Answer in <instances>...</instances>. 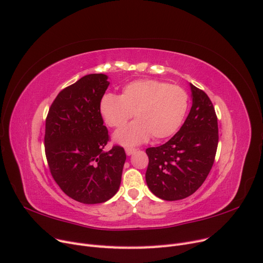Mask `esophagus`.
<instances>
[{
  "label": "esophagus",
  "instance_id": "obj_1",
  "mask_svg": "<svg viewBox=\"0 0 263 263\" xmlns=\"http://www.w3.org/2000/svg\"><path fill=\"white\" fill-rule=\"evenodd\" d=\"M135 152H136L135 148H132V147H127V148H125V154H127L128 156L132 155V154L135 153Z\"/></svg>",
  "mask_w": 263,
  "mask_h": 263
}]
</instances>
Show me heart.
<instances>
[{"instance_id":"b5f03b06","label":"heart","mask_w":263,"mask_h":263,"mask_svg":"<svg viewBox=\"0 0 263 263\" xmlns=\"http://www.w3.org/2000/svg\"><path fill=\"white\" fill-rule=\"evenodd\" d=\"M188 95L178 85L153 79H140L125 85L121 96L106 93L101 99L100 111L111 128L120 129L134 115L138 118L115 134L123 145H138L153 135L161 140L172 135L185 117Z\"/></svg>"}]
</instances>
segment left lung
Segmentation results:
<instances>
[{
	"label": "left lung",
	"instance_id": "obj_1",
	"mask_svg": "<svg viewBox=\"0 0 263 263\" xmlns=\"http://www.w3.org/2000/svg\"><path fill=\"white\" fill-rule=\"evenodd\" d=\"M192 106L179 131L165 144L149 147L146 171L148 188L166 201L185 199L206 179L218 146L215 108L203 90L190 84Z\"/></svg>",
	"mask_w": 263,
	"mask_h": 263
}]
</instances>
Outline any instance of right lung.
<instances>
[{
	"label": "right lung",
	"instance_id": "1",
	"mask_svg": "<svg viewBox=\"0 0 263 263\" xmlns=\"http://www.w3.org/2000/svg\"><path fill=\"white\" fill-rule=\"evenodd\" d=\"M109 83L104 74H89L61 90L49 108L45 154L52 178L66 196L98 204L116 195L125 153L109 141L100 102Z\"/></svg>",
	"mask_w": 263,
	"mask_h": 263
}]
</instances>
